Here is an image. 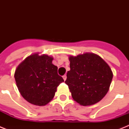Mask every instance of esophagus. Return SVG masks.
I'll return each mask as SVG.
<instances>
[{
	"label": "esophagus",
	"instance_id": "esophagus-1",
	"mask_svg": "<svg viewBox=\"0 0 129 129\" xmlns=\"http://www.w3.org/2000/svg\"><path fill=\"white\" fill-rule=\"evenodd\" d=\"M63 78L64 80H66V78H67V76L66 75H64V76H63Z\"/></svg>",
	"mask_w": 129,
	"mask_h": 129
}]
</instances>
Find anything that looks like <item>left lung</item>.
<instances>
[{
	"label": "left lung",
	"mask_w": 129,
	"mask_h": 129,
	"mask_svg": "<svg viewBox=\"0 0 129 129\" xmlns=\"http://www.w3.org/2000/svg\"><path fill=\"white\" fill-rule=\"evenodd\" d=\"M70 70L65 83L73 99L82 106H90L104 98L109 90L113 74L110 66L99 55L85 53L70 55Z\"/></svg>",
	"instance_id": "1"
}]
</instances>
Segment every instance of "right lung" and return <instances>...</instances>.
I'll list each match as a JSON object with an SVG mask.
<instances>
[{
  "instance_id": "right-lung-1",
  "label": "right lung",
  "mask_w": 129,
  "mask_h": 129,
  "mask_svg": "<svg viewBox=\"0 0 129 129\" xmlns=\"http://www.w3.org/2000/svg\"><path fill=\"white\" fill-rule=\"evenodd\" d=\"M53 57L33 53L24 59L15 70V79L19 92L27 102L45 106L52 100L57 88L63 82L52 63Z\"/></svg>"
}]
</instances>
